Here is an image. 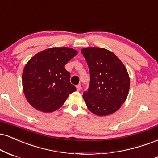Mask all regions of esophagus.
Wrapping results in <instances>:
<instances>
[{
	"instance_id": "esophagus-1",
	"label": "esophagus",
	"mask_w": 158,
	"mask_h": 158,
	"mask_svg": "<svg viewBox=\"0 0 158 158\" xmlns=\"http://www.w3.org/2000/svg\"><path fill=\"white\" fill-rule=\"evenodd\" d=\"M76 89H77V91H81V85H77V86H76Z\"/></svg>"
}]
</instances>
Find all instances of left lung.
Returning a JSON list of instances; mask_svg holds the SVG:
<instances>
[{
  "mask_svg": "<svg viewBox=\"0 0 158 158\" xmlns=\"http://www.w3.org/2000/svg\"><path fill=\"white\" fill-rule=\"evenodd\" d=\"M90 72V85L83 98L90 112L106 116L118 111L127 99L130 78L127 68L112 52L99 47L81 49Z\"/></svg>",
  "mask_w": 158,
  "mask_h": 158,
  "instance_id": "left-lung-1",
  "label": "left lung"
}]
</instances>
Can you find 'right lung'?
I'll use <instances>...</instances> for the list:
<instances>
[{
    "mask_svg": "<svg viewBox=\"0 0 158 158\" xmlns=\"http://www.w3.org/2000/svg\"><path fill=\"white\" fill-rule=\"evenodd\" d=\"M77 54L69 47H53L37 53L28 61L23 71L22 85L31 106L43 112H55L76 91L64 66Z\"/></svg>",
    "mask_w": 158,
    "mask_h": 158,
    "instance_id": "obj_1",
    "label": "right lung"
}]
</instances>
